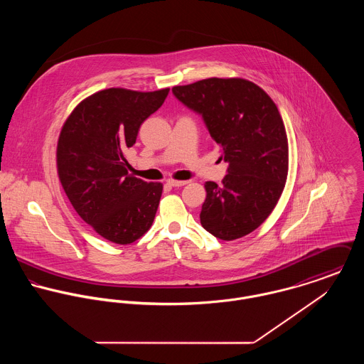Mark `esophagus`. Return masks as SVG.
Segmentation results:
<instances>
[{"instance_id": "esophagus-1", "label": "esophagus", "mask_w": 364, "mask_h": 364, "mask_svg": "<svg viewBox=\"0 0 364 364\" xmlns=\"http://www.w3.org/2000/svg\"><path fill=\"white\" fill-rule=\"evenodd\" d=\"M166 183L168 185H171V186H173V188H181V186H185L186 183H189L188 181H175V179H168L166 181Z\"/></svg>"}]
</instances>
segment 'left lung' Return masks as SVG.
Returning <instances> with one entry per match:
<instances>
[{
    "mask_svg": "<svg viewBox=\"0 0 364 364\" xmlns=\"http://www.w3.org/2000/svg\"><path fill=\"white\" fill-rule=\"evenodd\" d=\"M172 92L202 114L220 159L228 162L221 185L205 183L203 228L224 241L252 232L277 205L287 179L289 144L277 106L242 78H208Z\"/></svg>",
    "mask_w": 364,
    "mask_h": 364,
    "instance_id": "1",
    "label": "left lung"
}]
</instances>
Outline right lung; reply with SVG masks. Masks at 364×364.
<instances>
[{
    "label": "right lung",
    "mask_w": 364,
    "mask_h": 364,
    "mask_svg": "<svg viewBox=\"0 0 364 364\" xmlns=\"http://www.w3.org/2000/svg\"><path fill=\"white\" fill-rule=\"evenodd\" d=\"M168 92L100 91L77 105L61 129L57 171L63 189L78 215L110 242L132 244L154 221L162 183L130 175L124 153Z\"/></svg>",
    "instance_id": "add662e5"
}]
</instances>
